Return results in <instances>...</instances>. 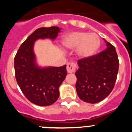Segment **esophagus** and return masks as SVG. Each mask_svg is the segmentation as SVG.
<instances>
[{
    "label": "esophagus",
    "mask_w": 132,
    "mask_h": 132,
    "mask_svg": "<svg viewBox=\"0 0 132 132\" xmlns=\"http://www.w3.org/2000/svg\"><path fill=\"white\" fill-rule=\"evenodd\" d=\"M77 65L75 63H69L67 65V71L69 73H74L76 69Z\"/></svg>",
    "instance_id": "esophagus-1"
}]
</instances>
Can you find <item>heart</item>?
<instances>
[{
  "mask_svg": "<svg viewBox=\"0 0 132 132\" xmlns=\"http://www.w3.org/2000/svg\"><path fill=\"white\" fill-rule=\"evenodd\" d=\"M62 44L69 50L77 48V53L80 57L88 58L98 52L101 39L96 34L75 31L64 36Z\"/></svg>",
  "mask_w": 132,
  "mask_h": 132,
  "instance_id": "b5f03b06",
  "label": "heart"
}]
</instances>
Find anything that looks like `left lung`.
<instances>
[{
    "label": "left lung",
    "instance_id": "8db88e82",
    "mask_svg": "<svg viewBox=\"0 0 132 132\" xmlns=\"http://www.w3.org/2000/svg\"><path fill=\"white\" fill-rule=\"evenodd\" d=\"M106 49L88 58L78 61L77 93L88 103L101 102L110 94L118 73L119 60L114 45L106 42Z\"/></svg>",
    "mask_w": 132,
    "mask_h": 132
}]
</instances>
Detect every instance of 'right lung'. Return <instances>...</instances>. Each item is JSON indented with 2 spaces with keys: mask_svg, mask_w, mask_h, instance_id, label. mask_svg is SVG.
I'll return each mask as SVG.
<instances>
[{
  "mask_svg": "<svg viewBox=\"0 0 132 132\" xmlns=\"http://www.w3.org/2000/svg\"><path fill=\"white\" fill-rule=\"evenodd\" d=\"M59 27L39 28L20 45L14 57L16 81L24 96L40 106L53 104L59 96V88L67 75L66 65L61 67H38L34 53V44L38 39H55Z\"/></svg>",
  "mask_w": 132,
  "mask_h": 132,
  "instance_id": "add662e5",
  "label": "right lung"
}]
</instances>
